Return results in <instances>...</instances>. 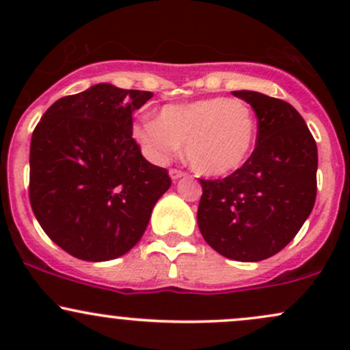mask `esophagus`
<instances>
[{"instance_id":"1","label":"esophagus","mask_w":350,"mask_h":350,"mask_svg":"<svg viewBox=\"0 0 350 350\" xmlns=\"http://www.w3.org/2000/svg\"><path fill=\"white\" fill-rule=\"evenodd\" d=\"M170 176H171L172 180H178L180 178H184V176H186V172H183L180 170H171Z\"/></svg>"}]
</instances>
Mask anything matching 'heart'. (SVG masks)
Listing matches in <instances>:
<instances>
[{"label": "heart", "instance_id": "1", "mask_svg": "<svg viewBox=\"0 0 350 350\" xmlns=\"http://www.w3.org/2000/svg\"><path fill=\"white\" fill-rule=\"evenodd\" d=\"M256 123L242 100L200 98L164 105L158 120L135 126V138L151 158L167 161L186 143V159L204 176H226L239 170L250 156Z\"/></svg>", "mask_w": 350, "mask_h": 350}]
</instances>
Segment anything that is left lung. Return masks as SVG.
Listing matches in <instances>:
<instances>
[{
    "mask_svg": "<svg viewBox=\"0 0 350 350\" xmlns=\"http://www.w3.org/2000/svg\"><path fill=\"white\" fill-rule=\"evenodd\" d=\"M258 120L256 144L240 170L199 179L198 224L204 240L237 262H260L283 250L316 202L317 146L303 116L288 102L237 90Z\"/></svg>",
    "mask_w": 350,
    "mask_h": 350,
    "instance_id": "obj_1",
    "label": "left lung"
}]
</instances>
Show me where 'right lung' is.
<instances>
[{
  "mask_svg": "<svg viewBox=\"0 0 350 350\" xmlns=\"http://www.w3.org/2000/svg\"><path fill=\"white\" fill-rule=\"evenodd\" d=\"M151 92L97 83L59 98L34 128L29 200L54 243L85 262H107L139 242L171 178L143 158L133 111Z\"/></svg>",
  "mask_w": 350,
  "mask_h": 350,
  "instance_id": "1",
  "label": "right lung"
}]
</instances>
